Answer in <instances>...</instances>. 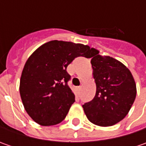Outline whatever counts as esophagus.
Instances as JSON below:
<instances>
[{"label":"esophagus","instance_id":"34e87169","mask_svg":"<svg viewBox=\"0 0 146 146\" xmlns=\"http://www.w3.org/2000/svg\"><path fill=\"white\" fill-rule=\"evenodd\" d=\"M81 86H79V87H76V89H77V91L78 92H80V90H81Z\"/></svg>","mask_w":146,"mask_h":146}]
</instances>
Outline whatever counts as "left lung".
I'll use <instances>...</instances> for the list:
<instances>
[{"label": "left lung", "mask_w": 146, "mask_h": 146, "mask_svg": "<svg viewBox=\"0 0 146 146\" xmlns=\"http://www.w3.org/2000/svg\"><path fill=\"white\" fill-rule=\"evenodd\" d=\"M91 60L97 90L92 101L83 108L88 120L96 125L109 127L127 115L135 101L137 88L132 73L119 61L103 57L95 51Z\"/></svg>", "instance_id": "left-lung-1"}]
</instances>
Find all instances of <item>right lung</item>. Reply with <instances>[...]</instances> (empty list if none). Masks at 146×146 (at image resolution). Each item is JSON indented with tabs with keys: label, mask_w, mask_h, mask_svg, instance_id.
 Wrapping results in <instances>:
<instances>
[{
	"label": "right lung",
	"mask_w": 146,
	"mask_h": 146,
	"mask_svg": "<svg viewBox=\"0 0 146 146\" xmlns=\"http://www.w3.org/2000/svg\"><path fill=\"white\" fill-rule=\"evenodd\" d=\"M95 51L82 44L52 40L29 57L22 72L19 92L26 111L36 123L52 126L66 118L76 101L68 86L67 66L77 57H93Z\"/></svg>",
	"instance_id": "1"
}]
</instances>
